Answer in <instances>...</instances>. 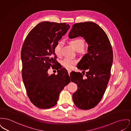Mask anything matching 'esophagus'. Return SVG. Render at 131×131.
I'll list each match as a JSON object with an SVG mask.
<instances>
[{"label":"esophagus","mask_w":131,"mask_h":131,"mask_svg":"<svg viewBox=\"0 0 131 131\" xmlns=\"http://www.w3.org/2000/svg\"><path fill=\"white\" fill-rule=\"evenodd\" d=\"M71 70H68V74L70 75V73H71Z\"/></svg>","instance_id":"34e87169"}]
</instances>
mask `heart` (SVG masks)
<instances>
[{
	"instance_id": "obj_1",
	"label": "heart",
	"mask_w": 131,
	"mask_h": 131,
	"mask_svg": "<svg viewBox=\"0 0 131 131\" xmlns=\"http://www.w3.org/2000/svg\"><path fill=\"white\" fill-rule=\"evenodd\" d=\"M70 43L77 51L83 50L84 48L85 43L84 41L81 39H75L71 40ZM62 42L59 41L54 47V53L57 56H60L61 54V49ZM77 61L75 59H72L70 58H65L62 61V65L65 68L67 69H72L77 64Z\"/></svg>"
}]
</instances>
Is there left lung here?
<instances>
[{
  "instance_id": "left-lung-1",
  "label": "left lung",
  "mask_w": 131,
  "mask_h": 131,
  "mask_svg": "<svg viewBox=\"0 0 131 131\" xmlns=\"http://www.w3.org/2000/svg\"><path fill=\"white\" fill-rule=\"evenodd\" d=\"M83 37L89 46L85 54L77 65L83 70V74L74 72L71 81L78 89L72 95L75 105L80 109L88 110L100 102L106 90L111 74L113 62V50L109 39L100 27L92 22L74 24L70 31V39ZM87 70L85 79L84 72Z\"/></svg>"
}]
</instances>
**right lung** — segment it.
<instances>
[{"label":"right lung","mask_w":131,"mask_h":131,"mask_svg":"<svg viewBox=\"0 0 131 131\" xmlns=\"http://www.w3.org/2000/svg\"><path fill=\"white\" fill-rule=\"evenodd\" d=\"M66 23L43 22L35 27L24 40L21 50L22 76L27 95L37 107L48 109L56 104L59 93L70 82L67 71L58 70L50 76L48 69L57 65L54 47L69 30Z\"/></svg>","instance_id":"right-lung-1"}]
</instances>
